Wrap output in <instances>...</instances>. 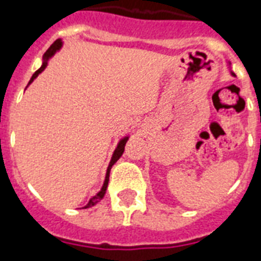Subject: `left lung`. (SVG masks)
Returning a JSON list of instances; mask_svg holds the SVG:
<instances>
[{
  "instance_id": "left-lung-1",
  "label": "left lung",
  "mask_w": 261,
  "mask_h": 261,
  "mask_svg": "<svg viewBox=\"0 0 261 261\" xmlns=\"http://www.w3.org/2000/svg\"><path fill=\"white\" fill-rule=\"evenodd\" d=\"M230 73H232V75H233V76H234V73H233V72H230Z\"/></svg>"
}]
</instances>
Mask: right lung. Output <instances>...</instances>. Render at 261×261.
I'll return each instance as SVG.
<instances>
[{
  "mask_svg": "<svg viewBox=\"0 0 261 261\" xmlns=\"http://www.w3.org/2000/svg\"><path fill=\"white\" fill-rule=\"evenodd\" d=\"M61 46H63V41H61V40L59 39V40H56V41H55L54 44H52V45L49 46V48H48V50H46L45 54H44V56H42V65H41V67H40L39 69H37V71L35 72V73H33V76H32V79L29 80V84H31V83L33 82V80H35L36 77H37V76H39L40 73H41V72L44 71V69H45V67H46V65H48V60H49L50 57H52L55 54H56L57 50L60 49ZM127 141H128V137H124L123 139H120V141H119V143H118V146H116L115 151H114V154H112V158H111V161H110L109 167H107V173H106L105 184H103V186H101L100 192L97 193L96 196H94V197H92V198H91L90 201H88V204H87L86 206H84V209H86V207L94 206V205H96L97 202H99V201H100L101 198L105 197L106 190H107V186H109V178H110V171H111V167H112V165L115 164L116 161L119 160L120 156H122V154H123L124 146H126V142Z\"/></svg>",
  "mask_w": 261,
  "mask_h": 261,
  "instance_id": "add662e5",
  "label": "right lung"
}]
</instances>
